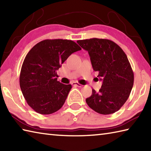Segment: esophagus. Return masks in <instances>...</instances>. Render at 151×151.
Instances as JSON below:
<instances>
[{"mask_svg":"<svg viewBox=\"0 0 151 151\" xmlns=\"http://www.w3.org/2000/svg\"><path fill=\"white\" fill-rule=\"evenodd\" d=\"M72 84H73V86H76L79 87V88H81V87H82V84H81L78 83V82H73V83Z\"/></svg>","mask_w":151,"mask_h":151,"instance_id":"34e87169","label":"esophagus"}]
</instances>
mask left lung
Here are the masks:
<instances>
[{"label": "left lung", "instance_id": "obj_1", "mask_svg": "<svg viewBox=\"0 0 151 151\" xmlns=\"http://www.w3.org/2000/svg\"><path fill=\"white\" fill-rule=\"evenodd\" d=\"M88 51L93 69L98 71L103 84L99 92L86 99L89 107L101 114L114 113L128 99L134 81L131 65L122 49L113 41L103 38L77 40Z\"/></svg>", "mask_w": 151, "mask_h": 151}]
</instances>
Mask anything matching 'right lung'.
<instances>
[{
  "mask_svg": "<svg viewBox=\"0 0 151 151\" xmlns=\"http://www.w3.org/2000/svg\"><path fill=\"white\" fill-rule=\"evenodd\" d=\"M81 50L73 40L46 39L28 52L21 69L19 85L27 103L35 111L50 114L62 107L72 86L58 81L56 70L69 55Z\"/></svg>",
  "mask_w": 151,
  "mask_h": 151,
  "instance_id": "right-lung-1",
  "label": "right lung"
}]
</instances>
